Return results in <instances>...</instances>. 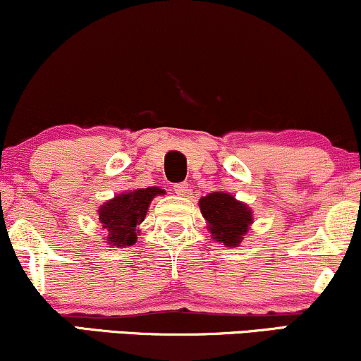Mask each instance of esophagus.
<instances>
[{"label": "esophagus", "mask_w": 361, "mask_h": 361, "mask_svg": "<svg viewBox=\"0 0 361 361\" xmlns=\"http://www.w3.org/2000/svg\"><path fill=\"white\" fill-rule=\"evenodd\" d=\"M173 192L177 195H185L189 192V184H185V182H179V184L173 185Z\"/></svg>", "instance_id": "esophagus-1"}]
</instances>
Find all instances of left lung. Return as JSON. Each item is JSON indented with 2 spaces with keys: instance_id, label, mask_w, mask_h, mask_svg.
<instances>
[{
  "instance_id": "8db88e82",
  "label": "left lung",
  "mask_w": 361,
  "mask_h": 361,
  "mask_svg": "<svg viewBox=\"0 0 361 361\" xmlns=\"http://www.w3.org/2000/svg\"><path fill=\"white\" fill-rule=\"evenodd\" d=\"M199 207L212 239L228 247L239 246L249 226L252 224V211L246 204L233 197L229 192H211L201 197Z\"/></svg>"
}]
</instances>
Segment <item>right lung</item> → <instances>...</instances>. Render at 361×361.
<instances>
[{"label":"right lung","instance_id":"obj_1","mask_svg":"<svg viewBox=\"0 0 361 361\" xmlns=\"http://www.w3.org/2000/svg\"><path fill=\"white\" fill-rule=\"evenodd\" d=\"M164 189L147 188L128 190L115 195L99 209V219L106 229V243L115 247L132 246L137 241L140 222H144L147 209L155 195Z\"/></svg>","mask_w":361,"mask_h":361}]
</instances>
